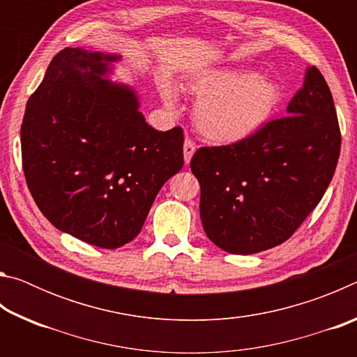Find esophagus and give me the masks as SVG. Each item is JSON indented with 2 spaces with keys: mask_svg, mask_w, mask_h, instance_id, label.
<instances>
[{
  "mask_svg": "<svg viewBox=\"0 0 357 357\" xmlns=\"http://www.w3.org/2000/svg\"><path fill=\"white\" fill-rule=\"evenodd\" d=\"M193 153H195V143H193L190 138H185V142H184V160H185V164H189Z\"/></svg>",
  "mask_w": 357,
  "mask_h": 357,
  "instance_id": "esophagus-1",
  "label": "esophagus"
}]
</instances>
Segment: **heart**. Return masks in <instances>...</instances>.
Here are the masks:
<instances>
[{"instance_id":"b5f03b06","label":"heart","mask_w":357,"mask_h":357,"mask_svg":"<svg viewBox=\"0 0 357 357\" xmlns=\"http://www.w3.org/2000/svg\"><path fill=\"white\" fill-rule=\"evenodd\" d=\"M197 99L193 121L198 130L217 143H238L258 134L279 108L282 89L273 78L247 69H208L185 83ZM162 96L173 104L170 84H162Z\"/></svg>"}]
</instances>
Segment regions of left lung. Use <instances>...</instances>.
<instances>
[{
    "label": "left lung",
    "mask_w": 357,
    "mask_h": 357,
    "mask_svg": "<svg viewBox=\"0 0 357 357\" xmlns=\"http://www.w3.org/2000/svg\"><path fill=\"white\" fill-rule=\"evenodd\" d=\"M287 113L247 140L204 146L192 157L204 233L222 250L252 255L285 243L334 176L342 135L331 89L315 66Z\"/></svg>",
    "instance_id": "obj_1"
}]
</instances>
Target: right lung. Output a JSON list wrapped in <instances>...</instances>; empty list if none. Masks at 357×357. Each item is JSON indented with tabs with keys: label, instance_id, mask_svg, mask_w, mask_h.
I'll return each instance as SVG.
<instances>
[{
	"label": "right lung",
	"instance_id": "add662e5",
	"mask_svg": "<svg viewBox=\"0 0 357 357\" xmlns=\"http://www.w3.org/2000/svg\"><path fill=\"white\" fill-rule=\"evenodd\" d=\"M116 55L64 48L28 99L20 129L28 189L47 220L118 249L138 233L184 165L183 129L144 121L134 89L105 78Z\"/></svg>",
	"mask_w": 357,
	"mask_h": 357
}]
</instances>
